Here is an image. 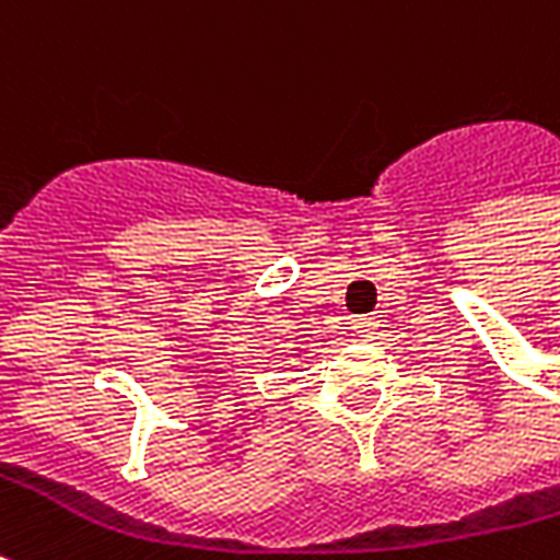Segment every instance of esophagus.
<instances>
[{"label": "esophagus", "instance_id": "34e87169", "mask_svg": "<svg viewBox=\"0 0 560 560\" xmlns=\"http://www.w3.org/2000/svg\"><path fill=\"white\" fill-rule=\"evenodd\" d=\"M353 329H355V335L368 338V335L376 329V317H353Z\"/></svg>", "mask_w": 560, "mask_h": 560}]
</instances>
